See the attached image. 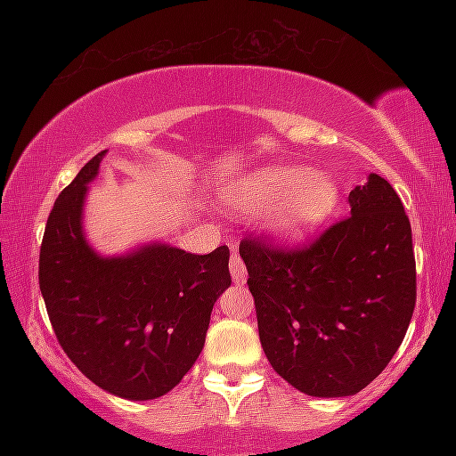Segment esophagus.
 Listing matches in <instances>:
<instances>
[{
  "mask_svg": "<svg viewBox=\"0 0 456 456\" xmlns=\"http://www.w3.org/2000/svg\"><path fill=\"white\" fill-rule=\"evenodd\" d=\"M229 270H232L233 282H238V285L246 282V265H244V261L240 259L238 253L232 255V261H229Z\"/></svg>",
  "mask_w": 456,
  "mask_h": 456,
  "instance_id": "34e87169",
  "label": "esophagus"
}]
</instances>
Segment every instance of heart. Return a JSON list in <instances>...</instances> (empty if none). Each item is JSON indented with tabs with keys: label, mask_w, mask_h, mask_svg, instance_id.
I'll return each instance as SVG.
<instances>
[{
	"label": "heart",
	"mask_w": 456,
	"mask_h": 456,
	"mask_svg": "<svg viewBox=\"0 0 456 456\" xmlns=\"http://www.w3.org/2000/svg\"><path fill=\"white\" fill-rule=\"evenodd\" d=\"M338 197L337 177L302 165L261 167L218 192V201L227 210L265 212V232L285 246L306 242L317 233L337 212Z\"/></svg>",
	"instance_id": "obj_1"
}]
</instances>
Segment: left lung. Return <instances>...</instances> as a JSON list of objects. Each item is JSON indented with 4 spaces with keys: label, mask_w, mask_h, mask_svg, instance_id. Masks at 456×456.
I'll use <instances>...</instances> for the list:
<instances>
[{
    "label": "left lung",
    "mask_w": 456,
    "mask_h": 456,
    "mask_svg": "<svg viewBox=\"0 0 456 456\" xmlns=\"http://www.w3.org/2000/svg\"><path fill=\"white\" fill-rule=\"evenodd\" d=\"M349 214L305 250L244 240L259 341L272 369L308 396H352L396 354L416 306L410 218L378 174Z\"/></svg>",
    "instance_id": "8db88e82"
}]
</instances>
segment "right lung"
Wrapping results in <instances>:
<instances>
[{
	"instance_id": "add662e5",
	"label": "right lung",
	"mask_w": 456,
	"mask_h": 456,
	"mask_svg": "<svg viewBox=\"0 0 456 456\" xmlns=\"http://www.w3.org/2000/svg\"><path fill=\"white\" fill-rule=\"evenodd\" d=\"M107 150L57 197L40 246V291L55 337L77 369L109 395L150 401L192 369L214 302L232 285L229 248L191 255L167 242L101 255L83 210Z\"/></svg>"
}]
</instances>
